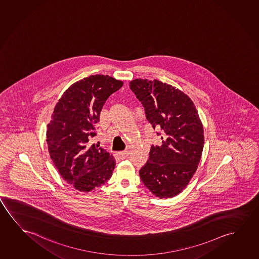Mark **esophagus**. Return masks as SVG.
I'll return each instance as SVG.
<instances>
[{
	"label": "esophagus",
	"instance_id": "34e87169",
	"mask_svg": "<svg viewBox=\"0 0 259 259\" xmlns=\"http://www.w3.org/2000/svg\"><path fill=\"white\" fill-rule=\"evenodd\" d=\"M130 155V151H127V150H124V151H121V152H119V157H121V158H126Z\"/></svg>",
	"mask_w": 259,
	"mask_h": 259
}]
</instances>
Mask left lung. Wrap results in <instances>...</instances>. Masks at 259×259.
Masks as SVG:
<instances>
[{"label":"left lung","mask_w":259,"mask_h":259,"mask_svg":"<svg viewBox=\"0 0 259 259\" xmlns=\"http://www.w3.org/2000/svg\"><path fill=\"white\" fill-rule=\"evenodd\" d=\"M130 87L162 140L161 146H151L140 179L156 197H174L189 184L201 160L204 135L197 110L188 95L156 79H135Z\"/></svg>","instance_id":"8db88e82"}]
</instances>
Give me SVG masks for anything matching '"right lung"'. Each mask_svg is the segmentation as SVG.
<instances>
[{
	"mask_svg": "<svg viewBox=\"0 0 259 259\" xmlns=\"http://www.w3.org/2000/svg\"><path fill=\"white\" fill-rule=\"evenodd\" d=\"M122 85L109 75H90L73 83L54 109L47 130L50 156L64 180L80 192L104 185L115 168L112 155L90 140L107 99Z\"/></svg>",
	"mask_w": 259,
	"mask_h": 259,
	"instance_id": "add662e5",
	"label": "right lung"
}]
</instances>
